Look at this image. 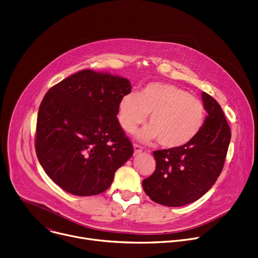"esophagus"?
Wrapping results in <instances>:
<instances>
[{
    "instance_id": "34e87169",
    "label": "esophagus",
    "mask_w": 258,
    "mask_h": 258,
    "mask_svg": "<svg viewBox=\"0 0 258 258\" xmlns=\"http://www.w3.org/2000/svg\"><path fill=\"white\" fill-rule=\"evenodd\" d=\"M134 149H135V154H138L143 150V148L138 144H134Z\"/></svg>"
}]
</instances>
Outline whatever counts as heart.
I'll return each mask as SVG.
<instances>
[{"label":"heart","mask_w":258,"mask_h":258,"mask_svg":"<svg viewBox=\"0 0 258 258\" xmlns=\"http://www.w3.org/2000/svg\"><path fill=\"white\" fill-rule=\"evenodd\" d=\"M149 124L137 134L144 142L159 140L161 146L174 149L190 143L203 126L202 101L173 84L150 83L138 93L123 95L118 104V121L133 133L148 117Z\"/></svg>","instance_id":"b5f03b06"}]
</instances>
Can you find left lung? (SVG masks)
Wrapping results in <instances>:
<instances>
[{
  "mask_svg": "<svg viewBox=\"0 0 258 258\" xmlns=\"http://www.w3.org/2000/svg\"><path fill=\"white\" fill-rule=\"evenodd\" d=\"M208 116L198 135L184 146L153 151L156 170L142 181L149 198L166 207L198 200L214 185L224 166L231 132L218 101L202 92Z\"/></svg>",
  "mask_w": 258,
  "mask_h": 258,
  "instance_id": "1",
  "label": "left lung"
}]
</instances>
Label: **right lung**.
<instances>
[{"mask_svg": "<svg viewBox=\"0 0 258 258\" xmlns=\"http://www.w3.org/2000/svg\"><path fill=\"white\" fill-rule=\"evenodd\" d=\"M127 79L91 70L53 86L37 116L35 148L45 173L64 191L92 196L111 185L134 153L117 119Z\"/></svg>", "mask_w": 258, "mask_h": 258, "instance_id": "right-lung-1", "label": "right lung"}]
</instances>
